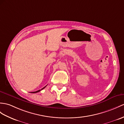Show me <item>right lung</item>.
<instances>
[{
  "label": "right lung",
  "instance_id": "add662e5",
  "mask_svg": "<svg viewBox=\"0 0 124 124\" xmlns=\"http://www.w3.org/2000/svg\"><path fill=\"white\" fill-rule=\"evenodd\" d=\"M46 87V86H45V87H44V88H42V89H40V90H37V91H36V92H31V93H38V92H40V91H41V90H43V89H44L45 88V87Z\"/></svg>",
  "mask_w": 124,
  "mask_h": 124
}]
</instances>
